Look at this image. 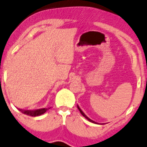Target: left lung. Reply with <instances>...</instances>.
I'll return each instance as SVG.
<instances>
[{"label": "left lung", "mask_w": 147, "mask_h": 147, "mask_svg": "<svg viewBox=\"0 0 147 147\" xmlns=\"http://www.w3.org/2000/svg\"><path fill=\"white\" fill-rule=\"evenodd\" d=\"M77 108H78V109H79V112H81V114H82V115H83V116H84V117L86 118V119H87V120H88V121H89L90 122H91V123H95V124H96V122H94V121H92V120L90 119V118H88V116H86V114H85L84 112H83V111H82V110H81V109H80V107H79V105H77Z\"/></svg>", "instance_id": "8db88e82"}]
</instances>
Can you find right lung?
Wrapping results in <instances>:
<instances>
[{"label":"right lung","mask_w":147,"mask_h":147,"mask_svg":"<svg viewBox=\"0 0 147 147\" xmlns=\"http://www.w3.org/2000/svg\"><path fill=\"white\" fill-rule=\"evenodd\" d=\"M49 108H42V109H35V110H23V109H18L23 114L28 115V116H40V115L45 114Z\"/></svg>","instance_id":"right-lung-1"}]
</instances>
